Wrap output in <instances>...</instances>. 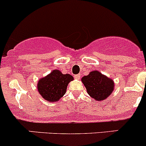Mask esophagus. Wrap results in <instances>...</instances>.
I'll list each match as a JSON object with an SVG mask.
<instances>
[{"label":"esophagus","mask_w":146,"mask_h":146,"mask_svg":"<svg viewBox=\"0 0 146 146\" xmlns=\"http://www.w3.org/2000/svg\"><path fill=\"white\" fill-rule=\"evenodd\" d=\"M80 77H81L80 74H78V75H76V76H75V78H76V80H79L80 78Z\"/></svg>","instance_id":"1"}]
</instances>
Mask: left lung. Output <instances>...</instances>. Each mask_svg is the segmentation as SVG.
I'll return each mask as SVG.
<instances>
[{"mask_svg": "<svg viewBox=\"0 0 146 146\" xmlns=\"http://www.w3.org/2000/svg\"><path fill=\"white\" fill-rule=\"evenodd\" d=\"M81 81L88 94L96 101L106 100L114 90L113 80L98 70L91 71L88 76L82 77Z\"/></svg>", "mask_w": 146, "mask_h": 146, "instance_id": "8db88e82", "label": "left lung"}]
</instances>
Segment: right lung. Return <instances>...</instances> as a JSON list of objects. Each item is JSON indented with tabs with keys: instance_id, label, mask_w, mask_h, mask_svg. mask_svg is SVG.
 I'll use <instances>...</instances> for the list:
<instances>
[{
	"instance_id": "right-lung-1",
	"label": "right lung",
	"mask_w": 146,
	"mask_h": 146,
	"mask_svg": "<svg viewBox=\"0 0 146 146\" xmlns=\"http://www.w3.org/2000/svg\"><path fill=\"white\" fill-rule=\"evenodd\" d=\"M74 80L70 74H63L60 70H53L37 82L38 92L46 101L55 102L60 100L66 91L70 82Z\"/></svg>"
}]
</instances>
